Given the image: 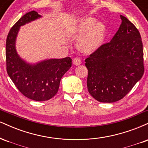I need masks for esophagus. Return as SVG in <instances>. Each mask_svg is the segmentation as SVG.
I'll return each instance as SVG.
<instances>
[{
  "label": "esophagus",
  "instance_id": "1",
  "mask_svg": "<svg viewBox=\"0 0 148 148\" xmlns=\"http://www.w3.org/2000/svg\"><path fill=\"white\" fill-rule=\"evenodd\" d=\"M72 62H73V64L76 66L79 65V64H81V60H80L79 58H75L73 59Z\"/></svg>",
  "mask_w": 148,
  "mask_h": 148
}]
</instances>
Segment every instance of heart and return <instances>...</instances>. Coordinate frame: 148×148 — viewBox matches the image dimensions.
Masks as SVG:
<instances>
[{
  "label": "heart",
  "mask_w": 148,
  "mask_h": 148,
  "mask_svg": "<svg viewBox=\"0 0 148 148\" xmlns=\"http://www.w3.org/2000/svg\"><path fill=\"white\" fill-rule=\"evenodd\" d=\"M73 37H81L76 49L84 53H91L101 47L107 36L106 25L92 16H84L72 22L67 29Z\"/></svg>",
  "instance_id": "obj_1"
}]
</instances>
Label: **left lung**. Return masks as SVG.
<instances>
[{
	"label": "left lung",
	"instance_id": "left-lung-1",
	"mask_svg": "<svg viewBox=\"0 0 148 148\" xmlns=\"http://www.w3.org/2000/svg\"><path fill=\"white\" fill-rule=\"evenodd\" d=\"M122 23L111 42L101 46L85 60L88 90L103 103L123 99L144 73L143 43L138 29L120 15Z\"/></svg>",
	"mask_w": 148,
	"mask_h": 148
}]
</instances>
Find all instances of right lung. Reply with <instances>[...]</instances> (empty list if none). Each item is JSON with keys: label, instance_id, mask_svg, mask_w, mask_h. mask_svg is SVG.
I'll list each match as a JSON object with an SVG mask.
<instances>
[{"label": "right lung", "instance_id": "obj_1", "mask_svg": "<svg viewBox=\"0 0 148 148\" xmlns=\"http://www.w3.org/2000/svg\"><path fill=\"white\" fill-rule=\"evenodd\" d=\"M42 16L31 11L23 15L10 30L6 40L7 72L16 87L28 99L37 101L51 99L58 92L61 78L72 66V59L50 58L35 63L20 56L16 41L21 26Z\"/></svg>", "mask_w": 148, "mask_h": 148}]
</instances>
